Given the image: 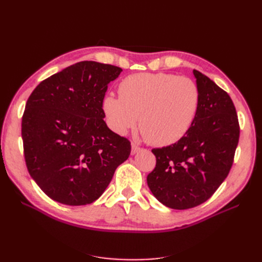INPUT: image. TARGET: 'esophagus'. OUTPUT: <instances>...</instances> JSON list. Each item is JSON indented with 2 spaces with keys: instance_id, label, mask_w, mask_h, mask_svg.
Segmentation results:
<instances>
[{
  "instance_id": "obj_1",
  "label": "esophagus",
  "mask_w": 262,
  "mask_h": 262,
  "mask_svg": "<svg viewBox=\"0 0 262 262\" xmlns=\"http://www.w3.org/2000/svg\"><path fill=\"white\" fill-rule=\"evenodd\" d=\"M140 149H141V148H140V146H138L137 144H134V143H132V144H131V154H132V155L137 154Z\"/></svg>"
}]
</instances>
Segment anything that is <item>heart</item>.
I'll list each match as a JSON object with an SVG mask.
<instances>
[{"label":"heart","mask_w":262,"mask_h":262,"mask_svg":"<svg viewBox=\"0 0 262 262\" xmlns=\"http://www.w3.org/2000/svg\"><path fill=\"white\" fill-rule=\"evenodd\" d=\"M119 96L109 94L102 109L109 128L123 136L140 120L150 144L177 143L191 128L200 105L198 85L188 77L167 73H142L125 77Z\"/></svg>","instance_id":"b5f03b06"}]
</instances>
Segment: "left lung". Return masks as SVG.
Instances as JSON below:
<instances>
[{
    "instance_id": "obj_1",
    "label": "left lung",
    "mask_w": 262,
    "mask_h": 262,
    "mask_svg": "<svg viewBox=\"0 0 262 262\" xmlns=\"http://www.w3.org/2000/svg\"><path fill=\"white\" fill-rule=\"evenodd\" d=\"M200 105L191 128L177 143L152 149L154 170L147 186L156 199L175 210L207 201L227 177L239 140V124L229 95L193 70Z\"/></svg>"
}]
</instances>
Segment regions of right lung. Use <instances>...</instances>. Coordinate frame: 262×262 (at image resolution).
Segmentation results:
<instances>
[{
	"instance_id": "add662e5",
	"label": "right lung",
	"mask_w": 262,
	"mask_h": 262,
	"mask_svg": "<svg viewBox=\"0 0 262 262\" xmlns=\"http://www.w3.org/2000/svg\"><path fill=\"white\" fill-rule=\"evenodd\" d=\"M122 72L82 61L46 78L29 96L21 119L29 175L52 200L85 205L97 200L128 160L129 140L104 121L108 84Z\"/></svg>"
}]
</instances>
